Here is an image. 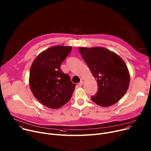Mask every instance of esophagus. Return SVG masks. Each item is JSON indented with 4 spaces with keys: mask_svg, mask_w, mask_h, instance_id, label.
<instances>
[{
    "mask_svg": "<svg viewBox=\"0 0 151 151\" xmlns=\"http://www.w3.org/2000/svg\"><path fill=\"white\" fill-rule=\"evenodd\" d=\"M83 85V81H80V82L78 83V86H79V87H81Z\"/></svg>",
    "mask_w": 151,
    "mask_h": 151,
    "instance_id": "esophagus-1",
    "label": "esophagus"
}]
</instances>
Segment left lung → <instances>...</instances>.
I'll use <instances>...</instances> for the list:
<instances>
[{
	"label": "left lung",
	"mask_w": 151,
	"mask_h": 151,
	"mask_svg": "<svg viewBox=\"0 0 151 151\" xmlns=\"http://www.w3.org/2000/svg\"><path fill=\"white\" fill-rule=\"evenodd\" d=\"M79 52L87 64L98 86L92 101L102 107L110 106L126 93L130 74L123 59L115 53L100 47H79Z\"/></svg>",
	"instance_id": "8db88e82"
}]
</instances>
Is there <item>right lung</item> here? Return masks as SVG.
I'll return each mask as SVG.
<instances>
[{"label":"right lung","mask_w":151,"mask_h":151,"mask_svg":"<svg viewBox=\"0 0 151 151\" xmlns=\"http://www.w3.org/2000/svg\"><path fill=\"white\" fill-rule=\"evenodd\" d=\"M72 49L56 45L40 53L30 68L29 85L34 96L46 107L56 109L71 98L76 85L61 70V64Z\"/></svg>","instance_id":"1"}]
</instances>
